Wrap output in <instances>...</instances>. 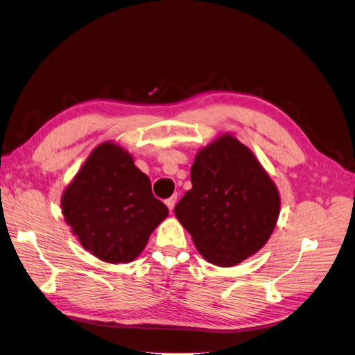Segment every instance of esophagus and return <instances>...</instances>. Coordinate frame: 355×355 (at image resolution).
Returning a JSON list of instances; mask_svg holds the SVG:
<instances>
[{
    "mask_svg": "<svg viewBox=\"0 0 355 355\" xmlns=\"http://www.w3.org/2000/svg\"><path fill=\"white\" fill-rule=\"evenodd\" d=\"M176 201H178V194L171 196L170 198L166 200V205H167V207L170 209V212H171V210H173V207H175V205H176Z\"/></svg>",
    "mask_w": 355,
    "mask_h": 355,
    "instance_id": "obj_1",
    "label": "esophagus"
}]
</instances>
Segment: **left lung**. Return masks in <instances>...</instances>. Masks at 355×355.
<instances>
[{
    "label": "left lung",
    "instance_id": "8db88e82",
    "mask_svg": "<svg viewBox=\"0 0 355 355\" xmlns=\"http://www.w3.org/2000/svg\"><path fill=\"white\" fill-rule=\"evenodd\" d=\"M191 184L175 214L209 263L236 266L269 241L279 216V193L252 152L233 136L198 152Z\"/></svg>",
    "mask_w": 355,
    "mask_h": 355
}]
</instances>
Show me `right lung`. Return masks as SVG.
Wrapping results in <instances>:
<instances>
[{"label":"right lung","instance_id":"add662e5","mask_svg":"<svg viewBox=\"0 0 355 355\" xmlns=\"http://www.w3.org/2000/svg\"><path fill=\"white\" fill-rule=\"evenodd\" d=\"M65 223L85 249L106 263H130L168 215L149 178L127 150L103 143L85 161L61 200Z\"/></svg>","mask_w":355,"mask_h":355}]
</instances>
